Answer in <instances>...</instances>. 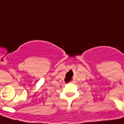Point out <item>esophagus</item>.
Here are the masks:
<instances>
[{
	"instance_id": "34e87169",
	"label": "esophagus",
	"mask_w": 124,
	"mask_h": 124,
	"mask_svg": "<svg viewBox=\"0 0 124 124\" xmlns=\"http://www.w3.org/2000/svg\"><path fill=\"white\" fill-rule=\"evenodd\" d=\"M71 83H72V84H73V83H74V81H71Z\"/></svg>"
}]
</instances>
